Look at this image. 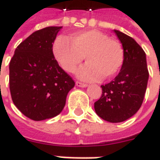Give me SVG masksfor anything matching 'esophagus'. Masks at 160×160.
Returning a JSON list of instances; mask_svg holds the SVG:
<instances>
[{"instance_id":"obj_1","label":"esophagus","mask_w":160,"mask_h":160,"mask_svg":"<svg viewBox=\"0 0 160 160\" xmlns=\"http://www.w3.org/2000/svg\"><path fill=\"white\" fill-rule=\"evenodd\" d=\"M76 86H77V87H80V88H86V87H88L87 84H85V83H81L80 81H76Z\"/></svg>"}]
</instances>
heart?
<instances>
[{
    "mask_svg": "<svg viewBox=\"0 0 160 160\" xmlns=\"http://www.w3.org/2000/svg\"><path fill=\"white\" fill-rule=\"evenodd\" d=\"M53 56L65 72H74L82 60L88 61L78 70L83 80L110 79L117 74L124 62V50L115 39L98 30L82 31L58 36L52 46Z\"/></svg>",
    "mask_w": 160,
    "mask_h": 160,
    "instance_id": "1",
    "label": "heart"
}]
</instances>
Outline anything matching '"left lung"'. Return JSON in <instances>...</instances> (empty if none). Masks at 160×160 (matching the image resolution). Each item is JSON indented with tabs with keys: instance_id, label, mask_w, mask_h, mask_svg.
<instances>
[{
	"instance_id": "obj_1",
	"label": "left lung",
	"mask_w": 160,
	"mask_h": 160,
	"mask_svg": "<svg viewBox=\"0 0 160 160\" xmlns=\"http://www.w3.org/2000/svg\"><path fill=\"white\" fill-rule=\"evenodd\" d=\"M114 32L124 50L120 72L110 83L102 85V97L95 102V111L102 119L118 123L137 112L145 95L149 72L143 49L133 38L118 30Z\"/></svg>"
}]
</instances>
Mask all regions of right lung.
I'll return each mask as SVG.
<instances>
[{
    "mask_svg": "<svg viewBox=\"0 0 160 160\" xmlns=\"http://www.w3.org/2000/svg\"><path fill=\"white\" fill-rule=\"evenodd\" d=\"M62 26L32 32L15 50L9 63V89L16 107L35 121L63 111L75 83L53 56L52 46Z\"/></svg>",
    "mask_w": 160,
    "mask_h": 160,
    "instance_id": "obj_1",
    "label": "right lung"
}]
</instances>
